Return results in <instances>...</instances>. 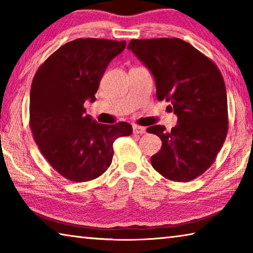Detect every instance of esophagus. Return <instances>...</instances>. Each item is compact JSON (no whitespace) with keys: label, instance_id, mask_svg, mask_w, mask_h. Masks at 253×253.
I'll list each match as a JSON object with an SVG mask.
<instances>
[{"label":"esophagus","instance_id":"1","mask_svg":"<svg viewBox=\"0 0 253 253\" xmlns=\"http://www.w3.org/2000/svg\"><path fill=\"white\" fill-rule=\"evenodd\" d=\"M145 132V127L140 126H133V133H134V134H144Z\"/></svg>","mask_w":253,"mask_h":253}]
</instances>
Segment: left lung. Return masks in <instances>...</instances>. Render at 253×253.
Wrapping results in <instances>:
<instances>
[{
	"label": "left lung",
	"instance_id": "obj_1",
	"mask_svg": "<svg viewBox=\"0 0 253 253\" xmlns=\"http://www.w3.org/2000/svg\"><path fill=\"white\" fill-rule=\"evenodd\" d=\"M128 49L153 74L159 101L177 116L169 132L147 127L160 137L153 169L173 182H189L215 162L228 133L226 85L220 70L206 55L179 38L132 40Z\"/></svg>",
	"mask_w": 253,
	"mask_h": 253
}]
</instances>
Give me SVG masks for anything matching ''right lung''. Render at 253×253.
I'll use <instances>...</instances> for the list:
<instances>
[{
  "label": "right lung",
  "instance_id": "right-lung-1",
  "mask_svg": "<svg viewBox=\"0 0 253 253\" xmlns=\"http://www.w3.org/2000/svg\"><path fill=\"white\" fill-rule=\"evenodd\" d=\"M126 41L78 38L57 49L33 78L30 126L41 153L57 173L75 183L96 179L111 165L113 142L132 134L126 122L101 125L84 116L100 80Z\"/></svg>",
  "mask_w": 253,
  "mask_h": 253
}]
</instances>
